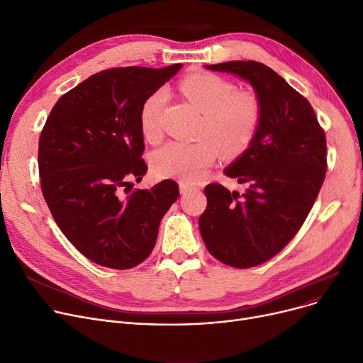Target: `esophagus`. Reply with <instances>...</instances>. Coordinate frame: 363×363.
Returning <instances> with one entry per match:
<instances>
[{
  "label": "esophagus",
  "instance_id": "esophagus-1",
  "mask_svg": "<svg viewBox=\"0 0 363 363\" xmlns=\"http://www.w3.org/2000/svg\"><path fill=\"white\" fill-rule=\"evenodd\" d=\"M193 189H196V186L189 185L186 182H179V191H181V194H186L188 191H193Z\"/></svg>",
  "mask_w": 363,
  "mask_h": 363
}]
</instances>
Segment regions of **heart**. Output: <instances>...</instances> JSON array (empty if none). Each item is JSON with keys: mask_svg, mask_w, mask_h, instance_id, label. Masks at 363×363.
I'll use <instances>...</instances> for the list:
<instances>
[{"mask_svg": "<svg viewBox=\"0 0 363 363\" xmlns=\"http://www.w3.org/2000/svg\"><path fill=\"white\" fill-rule=\"evenodd\" d=\"M181 89L188 101L201 114L200 141H169L150 156V164L160 178L196 181L213 164L220 152L237 157L249 148L262 119V104L252 92L237 86L218 74L199 73L184 79ZM167 101V92L159 89L144 101L140 113L141 130L145 140L162 137L160 116Z\"/></svg>", "mask_w": 363, "mask_h": 363, "instance_id": "heart-1", "label": "heart"}]
</instances>
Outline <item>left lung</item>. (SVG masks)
Here are the masks:
<instances>
[{"instance_id": "8db88e82", "label": "left lung", "mask_w": 363, "mask_h": 363, "mask_svg": "<svg viewBox=\"0 0 363 363\" xmlns=\"http://www.w3.org/2000/svg\"><path fill=\"white\" fill-rule=\"evenodd\" d=\"M204 67L247 81L262 104L252 145L225 169L245 191L208 184L199 219L208 253L233 268H253L278 255L308 218L327 172L325 133L309 101L263 63Z\"/></svg>"}]
</instances>
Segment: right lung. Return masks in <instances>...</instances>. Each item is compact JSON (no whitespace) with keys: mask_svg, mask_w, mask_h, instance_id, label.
<instances>
[{"mask_svg":"<svg viewBox=\"0 0 363 363\" xmlns=\"http://www.w3.org/2000/svg\"><path fill=\"white\" fill-rule=\"evenodd\" d=\"M181 67L95 73L55 103L41 132L38 164L50 212L76 249L106 268L144 262L179 196L170 179L130 189L147 174L141 107Z\"/></svg>","mask_w":363,"mask_h":363,"instance_id":"add662e5","label":"right lung"}]
</instances>
